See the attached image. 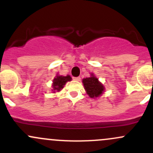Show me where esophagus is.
Masks as SVG:
<instances>
[{
    "mask_svg": "<svg viewBox=\"0 0 153 153\" xmlns=\"http://www.w3.org/2000/svg\"><path fill=\"white\" fill-rule=\"evenodd\" d=\"M72 79H73L74 81H79L80 80H81V78H80V77H73V78H72Z\"/></svg>",
    "mask_w": 153,
    "mask_h": 153,
    "instance_id": "34e87169",
    "label": "esophagus"
}]
</instances>
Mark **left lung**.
<instances>
[{
    "label": "left lung",
    "instance_id": "1",
    "mask_svg": "<svg viewBox=\"0 0 153 153\" xmlns=\"http://www.w3.org/2000/svg\"><path fill=\"white\" fill-rule=\"evenodd\" d=\"M89 78H84L83 84H84V89H86V93L89 95L90 98H96L99 97L103 93L104 90V87L101 83L98 81V79L95 78L93 75Z\"/></svg>",
    "mask_w": 153,
    "mask_h": 153
}]
</instances>
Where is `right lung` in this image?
Listing matches in <instances>:
<instances>
[{
  "mask_svg": "<svg viewBox=\"0 0 153 153\" xmlns=\"http://www.w3.org/2000/svg\"><path fill=\"white\" fill-rule=\"evenodd\" d=\"M71 77L69 75H67V76H62V75H57L53 80V86L54 90H57L59 92L62 88H64V86L65 85L67 81H71Z\"/></svg>",
  "mask_w": 153,
  "mask_h": 153,
  "instance_id": "1",
  "label": "right lung"
}]
</instances>
